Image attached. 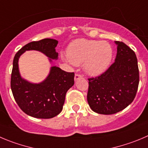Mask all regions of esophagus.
I'll return each mask as SVG.
<instances>
[{"mask_svg":"<svg viewBox=\"0 0 148 148\" xmlns=\"http://www.w3.org/2000/svg\"><path fill=\"white\" fill-rule=\"evenodd\" d=\"M82 75H80V74H76L75 76H74V80L77 81L78 80V79H79L82 78Z\"/></svg>","mask_w":148,"mask_h":148,"instance_id":"esophagus-1","label":"esophagus"}]
</instances>
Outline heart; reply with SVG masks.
Masks as SVG:
<instances>
[{
    "label": "heart",
    "mask_w": 148,
    "mask_h": 148,
    "mask_svg": "<svg viewBox=\"0 0 148 148\" xmlns=\"http://www.w3.org/2000/svg\"><path fill=\"white\" fill-rule=\"evenodd\" d=\"M113 54L112 47L106 41L79 38L71 41L67 48L69 61L75 66L84 62V71L90 76L105 72L111 65Z\"/></svg>",
    "instance_id": "obj_1"
}]
</instances>
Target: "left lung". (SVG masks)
<instances>
[{
  "label": "left lung",
  "mask_w": 148,
  "mask_h": 148,
  "mask_svg": "<svg viewBox=\"0 0 148 148\" xmlns=\"http://www.w3.org/2000/svg\"><path fill=\"white\" fill-rule=\"evenodd\" d=\"M114 43L118 47L114 63L101 76L88 79V104L99 114H112L124 110L134 101L139 85L134 52L123 42Z\"/></svg>",
  "instance_id": "left-lung-1"
}]
</instances>
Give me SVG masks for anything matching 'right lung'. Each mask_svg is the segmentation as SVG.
Returning a JSON list of instances; mask_svg holds the SVG:
<instances>
[{
  "label": "right lung",
  "instance_id": "obj_1",
  "mask_svg": "<svg viewBox=\"0 0 148 148\" xmlns=\"http://www.w3.org/2000/svg\"><path fill=\"white\" fill-rule=\"evenodd\" d=\"M58 41L45 38L25 45L15 55L13 60L11 88L20 108L27 115L36 118L49 119L57 116L63 110L67 91L74 84V73L51 66L47 77L38 83L23 78L19 69V59L26 51H38L48 58L49 63L58 59L55 50Z\"/></svg>",
  "mask_w": 148,
  "mask_h": 148
}]
</instances>
